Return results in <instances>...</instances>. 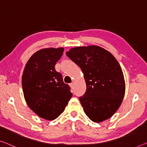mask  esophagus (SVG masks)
Wrapping results in <instances>:
<instances>
[{
    "label": "esophagus",
    "instance_id": "1",
    "mask_svg": "<svg viewBox=\"0 0 147 147\" xmlns=\"http://www.w3.org/2000/svg\"><path fill=\"white\" fill-rule=\"evenodd\" d=\"M69 86H70L71 89H73V88H74V83H70V84H69Z\"/></svg>",
    "mask_w": 147,
    "mask_h": 147
}]
</instances>
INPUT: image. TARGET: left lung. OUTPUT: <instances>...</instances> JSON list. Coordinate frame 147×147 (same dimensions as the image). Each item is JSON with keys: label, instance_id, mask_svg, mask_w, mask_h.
Listing matches in <instances>:
<instances>
[{"label": "left lung", "instance_id": "1", "mask_svg": "<svg viewBox=\"0 0 147 147\" xmlns=\"http://www.w3.org/2000/svg\"><path fill=\"white\" fill-rule=\"evenodd\" d=\"M66 55L84 75L87 89L80 100L87 116L96 123L111 118L120 107L125 91L118 61L110 52L96 45L74 47Z\"/></svg>", "mask_w": 147, "mask_h": 147}]
</instances>
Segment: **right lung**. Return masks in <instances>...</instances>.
Instances as JSON below:
<instances>
[{
    "label": "right lung",
    "mask_w": 147,
    "mask_h": 147,
    "mask_svg": "<svg viewBox=\"0 0 147 147\" xmlns=\"http://www.w3.org/2000/svg\"><path fill=\"white\" fill-rule=\"evenodd\" d=\"M64 48H46L36 52L26 63L22 84L25 100L40 118L54 120L64 111L72 96L70 87L55 69Z\"/></svg>",
    "instance_id": "right-lung-1"
}]
</instances>
